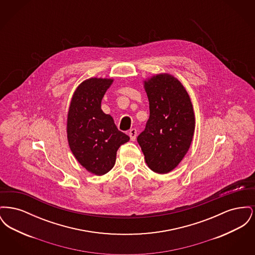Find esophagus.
Masks as SVG:
<instances>
[{
  "instance_id": "1",
  "label": "esophagus",
  "mask_w": 255,
  "mask_h": 255,
  "mask_svg": "<svg viewBox=\"0 0 255 255\" xmlns=\"http://www.w3.org/2000/svg\"><path fill=\"white\" fill-rule=\"evenodd\" d=\"M136 133H137V132H136V129L133 128V129H131V130H130V132H129V135H130V138H131V140H132V141H134V140H135Z\"/></svg>"
}]
</instances>
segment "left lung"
<instances>
[{
    "mask_svg": "<svg viewBox=\"0 0 255 255\" xmlns=\"http://www.w3.org/2000/svg\"><path fill=\"white\" fill-rule=\"evenodd\" d=\"M144 88L150 116L137 136L149 168L166 174L186 155L194 134L192 103L182 83L168 73L157 74Z\"/></svg>",
    "mask_w": 255,
    "mask_h": 255,
    "instance_id": "left-lung-1",
    "label": "left lung"
}]
</instances>
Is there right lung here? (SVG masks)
<instances>
[{
	"label": "right lung",
	"instance_id": "obj_1",
	"mask_svg": "<svg viewBox=\"0 0 255 255\" xmlns=\"http://www.w3.org/2000/svg\"><path fill=\"white\" fill-rule=\"evenodd\" d=\"M112 83L107 78L83 81L73 94L68 113L70 148L83 167L98 176L114 167L118 149L130 139L101 110V100Z\"/></svg>",
	"mask_w": 255,
	"mask_h": 255
}]
</instances>
